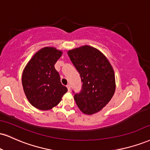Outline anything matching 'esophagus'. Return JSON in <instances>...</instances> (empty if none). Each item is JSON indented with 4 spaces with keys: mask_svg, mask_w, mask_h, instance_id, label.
I'll list each match as a JSON object with an SVG mask.
<instances>
[{
    "mask_svg": "<svg viewBox=\"0 0 150 150\" xmlns=\"http://www.w3.org/2000/svg\"><path fill=\"white\" fill-rule=\"evenodd\" d=\"M66 86H67V88H68V91H70V84H68V85Z\"/></svg>",
    "mask_w": 150,
    "mask_h": 150,
    "instance_id": "1",
    "label": "esophagus"
}]
</instances>
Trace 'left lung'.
Returning a JSON list of instances; mask_svg holds the SVG:
<instances>
[{"label":"left lung","mask_w":150,"mask_h":150,"mask_svg":"<svg viewBox=\"0 0 150 150\" xmlns=\"http://www.w3.org/2000/svg\"><path fill=\"white\" fill-rule=\"evenodd\" d=\"M68 54L82 82L80 93L73 91L75 103L84 114H94L102 110L114 95L113 68L107 58L91 46L69 50Z\"/></svg>","instance_id":"left-lung-1"}]
</instances>
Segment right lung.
Instances as JSON below:
<instances>
[{"mask_svg": "<svg viewBox=\"0 0 150 150\" xmlns=\"http://www.w3.org/2000/svg\"><path fill=\"white\" fill-rule=\"evenodd\" d=\"M62 52L54 47L40 50L27 64L22 74V85L30 103L41 110L57 105L68 89L61 83L54 65Z\"/></svg>", "mask_w": 150, "mask_h": 150, "instance_id": "obj_1", "label": "right lung"}]
</instances>
